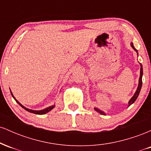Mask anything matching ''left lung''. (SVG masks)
<instances>
[{
    "label": "left lung",
    "instance_id": "obj_1",
    "mask_svg": "<svg viewBox=\"0 0 151 151\" xmlns=\"http://www.w3.org/2000/svg\"><path fill=\"white\" fill-rule=\"evenodd\" d=\"M131 46L132 47V48L133 50H135V51L137 52V55H138V50H137L136 48L134 47V46H133V42H131ZM140 65H141V71H140V77H139V81H138V88H137V90L136 91V92H135L134 95L132 96V98L131 99L129 100V106H130L132 104H133L135 102V101L137 99V98H138V95H139V93L140 91H141V87H142V77H143V67H142V65L141 63H140ZM95 111H96L98 112V113L102 114V115H106V114L104 113V111H102L100 110V109H99L98 108H94Z\"/></svg>",
    "mask_w": 151,
    "mask_h": 151
}]
</instances>
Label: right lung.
<instances>
[{
  "label": "right lung",
  "mask_w": 151,
  "mask_h": 151,
  "mask_svg": "<svg viewBox=\"0 0 151 151\" xmlns=\"http://www.w3.org/2000/svg\"><path fill=\"white\" fill-rule=\"evenodd\" d=\"M10 93H11V95H12V96H13V97L14 98V99L15 100V101H16L17 103H18V104L20 105V106H22V108H23L24 109H25V110H26V111H28V112H30V113H32V114H38V115H42V114H45L47 113V112L50 111H51L52 109L55 108V105L50 106L47 107V108H46V109H42V110H39V111H36V110H32V109H29L26 108V107L24 106H22V105L21 104H20V102H19V101H18V100H16V99H15V98L14 97V96H13V93H12L11 91H10Z\"/></svg>",
  "instance_id": "right-lung-1"
}]
</instances>
